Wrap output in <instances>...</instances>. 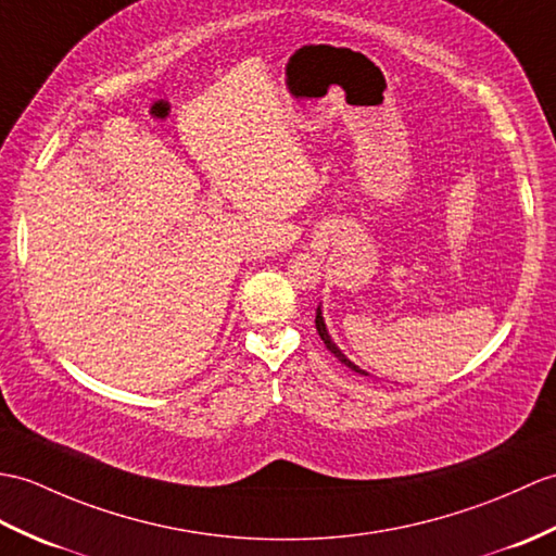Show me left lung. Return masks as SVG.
<instances>
[{
	"label": "left lung",
	"instance_id": "1",
	"mask_svg": "<svg viewBox=\"0 0 556 556\" xmlns=\"http://www.w3.org/2000/svg\"><path fill=\"white\" fill-rule=\"evenodd\" d=\"M315 327H317V333H319V339H321V341H325V345L329 348V351H331L333 355H337V357L341 359V363H343L345 367H351L353 371H357V374H365V377H367V371H365V369H359L357 365H353V363H351V359H348V357H345V355H343V353L339 351V348H337V343H333V341H331V337H329V331H327V325H325V317H321V309H319V307H317Z\"/></svg>",
	"mask_w": 556,
	"mask_h": 556
}]
</instances>
